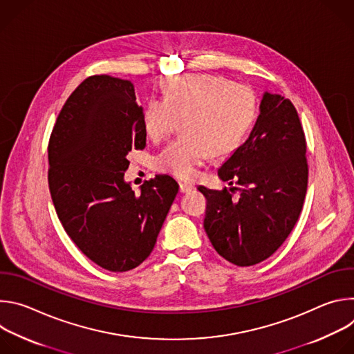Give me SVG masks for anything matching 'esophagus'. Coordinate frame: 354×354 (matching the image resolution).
I'll return each mask as SVG.
<instances>
[{
	"instance_id": "esophagus-1",
	"label": "esophagus",
	"mask_w": 354,
	"mask_h": 354,
	"mask_svg": "<svg viewBox=\"0 0 354 354\" xmlns=\"http://www.w3.org/2000/svg\"><path fill=\"white\" fill-rule=\"evenodd\" d=\"M193 187H194L193 185H190V183H186V182H183V183H179V190H180V193H187V192H190Z\"/></svg>"
}]
</instances>
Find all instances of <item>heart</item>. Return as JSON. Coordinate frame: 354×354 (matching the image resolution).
Returning a JSON list of instances; mask_svg holds the SVG:
<instances>
[{
  "instance_id": "obj_1",
  "label": "heart",
  "mask_w": 354,
  "mask_h": 354,
  "mask_svg": "<svg viewBox=\"0 0 354 354\" xmlns=\"http://www.w3.org/2000/svg\"><path fill=\"white\" fill-rule=\"evenodd\" d=\"M255 113V96L238 82L209 74L169 80L162 99L145 106L142 123L149 140L167 138L182 120V134L156 157V168L179 179L193 178L212 154H225L242 138Z\"/></svg>"
}]
</instances>
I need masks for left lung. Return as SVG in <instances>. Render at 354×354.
<instances>
[{"mask_svg":"<svg viewBox=\"0 0 354 354\" xmlns=\"http://www.w3.org/2000/svg\"><path fill=\"white\" fill-rule=\"evenodd\" d=\"M259 111L248 140L218 169L223 180L239 187L198 186L207 198L206 234L218 255L236 266L257 265L281 246L308 185L306 134L291 100L265 92Z\"/></svg>","mask_w":354,"mask_h":354,"instance_id":"left-lung-1","label":"left lung"}]
</instances>
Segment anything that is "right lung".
I'll return each mask as SVG.
<instances>
[{
	"label": "right lung",
	"mask_w": 354,
	"mask_h": 354,
	"mask_svg": "<svg viewBox=\"0 0 354 354\" xmlns=\"http://www.w3.org/2000/svg\"><path fill=\"white\" fill-rule=\"evenodd\" d=\"M142 106L127 80L92 75L68 96L48 141V189L66 232L93 263L127 272L153 252L179 185L168 175L124 182L144 149Z\"/></svg>",
	"instance_id": "right-lung-1"
}]
</instances>
